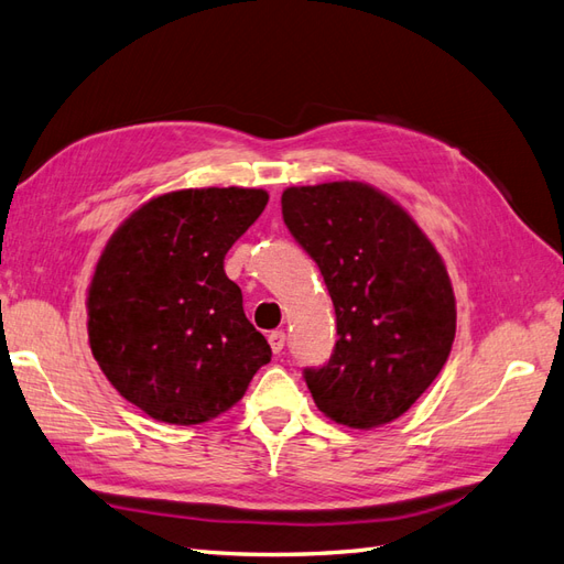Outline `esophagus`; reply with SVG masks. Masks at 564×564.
I'll return each mask as SVG.
<instances>
[{
    "instance_id": "34e87169",
    "label": "esophagus",
    "mask_w": 564,
    "mask_h": 564,
    "mask_svg": "<svg viewBox=\"0 0 564 564\" xmlns=\"http://www.w3.org/2000/svg\"><path fill=\"white\" fill-rule=\"evenodd\" d=\"M269 345H271L273 355H279L283 350V345H285V334H283V330H273V334H269Z\"/></svg>"
}]
</instances>
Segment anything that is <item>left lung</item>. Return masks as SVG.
Instances as JSON below:
<instances>
[{
	"label": "left lung",
	"instance_id": "left-lung-1",
	"mask_svg": "<svg viewBox=\"0 0 564 564\" xmlns=\"http://www.w3.org/2000/svg\"><path fill=\"white\" fill-rule=\"evenodd\" d=\"M283 221L319 267L338 340L305 369L328 420L377 429L436 381L455 340V295L441 254L398 202L357 181L293 185Z\"/></svg>",
	"mask_w": 564,
	"mask_h": 564
}]
</instances>
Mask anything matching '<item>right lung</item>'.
I'll return each instance as SVG.
<instances>
[{
  "mask_svg": "<svg viewBox=\"0 0 564 564\" xmlns=\"http://www.w3.org/2000/svg\"><path fill=\"white\" fill-rule=\"evenodd\" d=\"M269 202L259 187H191L144 202L117 228L88 291L99 369L156 422L230 410L271 359L224 257Z\"/></svg>",
  "mask_w": 564,
  "mask_h": 564,
  "instance_id": "1",
  "label": "right lung"
}]
</instances>
